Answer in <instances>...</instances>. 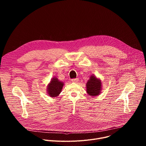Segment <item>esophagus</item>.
Wrapping results in <instances>:
<instances>
[{
  "label": "esophagus",
  "mask_w": 146,
  "mask_h": 146,
  "mask_svg": "<svg viewBox=\"0 0 146 146\" xmlns=\"http://www.w3.org/2000/svg\"><path fill=\"white\" fill-rule=\"evenodd\" d=\"M78 78H74V79H72V81L73 82H74V83H77V82H78Z\"/></svg>",
  "instance_id": "1"
}]
</instances>
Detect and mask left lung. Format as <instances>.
Here are the masks:
<instances>
[{
    "label": "left lung",
    "mask_w": 146,
    "mask_h": 146,
    "mask_svg": "<svg viewBox=\"0 0 146 146\" xmlns=\"http://www.w3.org/2000/svg\"><path fill=\"white\" fill-rule=\"evenodd\" d=\"M102 82L100 78H97L94 74H92L86 84L87 93L92 97L100 94L102 88Z\"/></svg>",
    "instance_id": "8db88e82"
}]
</instances>
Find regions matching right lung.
Returning a JSON list of instances; mask_svg holds the SVG:
<instances>
[{
  "mask_svg": "<svg viewBox=\"0 0 146 146\" xmlns=\"http://www.w3.org/2000/svg\"><path fill=\"white\" fill-rule=\"evenodd\" d=\"M64 85V82L59 80L56 77L51 78L47 87V94L50 97L55 98L59 96Z\"/></svg>",
  "mask_w": 146,
  "mask_h": 146,
  "instance_id": "add662e5",
  "label": "right lung"
}]
</instances>
